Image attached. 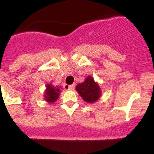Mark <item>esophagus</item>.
<instances>
[{
    "label": "esophagus",
    "instance_id": "1",
    "mask_svg": "<svg viewBox=\"0 0 154 154\" xmlns=\"http://www.w3.org/2000/svg\"><path fill=\"white\" fill-rule=\"evenodd\" d=\"M74 88V85H70V86L65 85V89L66 90H73Z\"/></svg>",
    "mask_w": 154,
    "mask_h": 154
}]
</instances>
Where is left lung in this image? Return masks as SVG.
Masks as SVG:
<instances>
[{
	"label": "left lung",
	"mask_w": 154,
	"mask_h": 154,
	"mask_svg": "<svg viewBox=\"0 0 154 154\" xmlns=\"http://www.w3.org/2000/svg\"><path fill=\"white\" fill-rule=\"evenodd\" d=\"M76 90L87 103H94L101 95L100 86L91 76L87 77L84 82L79 83Z\"/></svg>",
	"instance_id": "8db88e82"
}]
</instances>
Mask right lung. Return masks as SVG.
I'll return each instance as SVG.
<instances>
[{"label": "right lung", "mask_w": 154, "mask_h": 154, "mask_svg": "<svg viewBox=\"0 0 154 154\" xmlns=\"http://www.w3.org/2000/svg\"><path fill=\"white\" fill-rule=\"evenodd\" d=\"M61 88V86H53L51 83L47 84L46 90L44 94V97L45 101L48 102V103H54L58 99L59 96H60Z\"/></svg>", "instance_id": "right-lung-1"}]
</instances>
